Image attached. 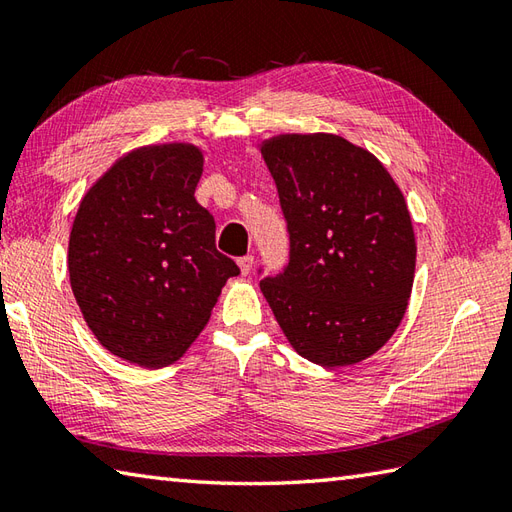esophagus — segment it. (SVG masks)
<instances>
[{
  "mask_svg": "<svg viewBox=\"0 0 512 512\" xmlns=\"http://www.w3.org/2000/svg\"><path fill=\"white\" fill-rule=\"evenodd\" d=\"M237 264H239V270H242V275H248L250 270H253L255 257H253V255H244V257L237 259Z\"/></svg>",
  "mask_w": 512,
  "mask_h": 512,
  "instance_id": "34e87169",
  "label": "esophagus"
}]
</instances>
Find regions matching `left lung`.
Wrapping results in <instances>:
<instances>
[{
  "instance_id": "obj_1",
  "label": "left lung",
  "mask_w": 512,
  "mask_h": 512,
  "mask_svg": "<svg viewBox=\"0 0 512 512\" xmlns=\"http://www.w3.org/2000/svg\"><path fill=\"white\" fill-rule=\"evenodd\" d=\"M262 156L290 253L259 288L303 358L330 369L363 361L396 332L411 295L416 239L405 198L369 151L341 136H277Z\"/></svg>"
}]
</instances>
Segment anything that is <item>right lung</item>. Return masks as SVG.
<instances>
[{"mask_svg": "<svg viewBox=\"0 0 512 512\" xmlns=\"http://www.w3.org/2000/svg\"><path fill=\"white\" fill-rule=\"evenodd\" d=\"M202 151L143 147L121 158L76 211L68 270L76 303L114 356L165 367L187 352L239 268L215 248L193 198Z\"/></svg>", "mask_w": 512, "mask_h": 512, "instance_id": "right-lung-1", "label": "right lung"}]
</instances>
